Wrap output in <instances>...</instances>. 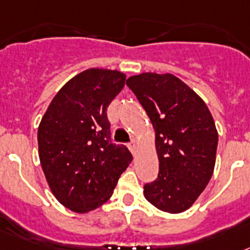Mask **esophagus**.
I'll use <instances>...</instances> for the list:
<instances>
[{"mask_svg":"<svg viewBox=\"0 0 250 250\" xmlns=\"http://www.w3.org/2000/svg\"><path fill=\"white\" fill-rule=\"evenodd\" d=\"M137 148H138L137 142H135V140H133V142H131V143L129 144V149L131 150V153L135 154V153H137Z\"/></svg>","mask_w":250,"mask_h":250,"instance_id":"1","label":"esophagus"}]
</instances>
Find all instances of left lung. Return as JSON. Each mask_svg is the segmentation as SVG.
I'll return each instance as SVG.
<instances>
[{
	"label": "left lung",
	"mask_w": 250,
	"mask_h": 250,
	"mask_svg": "<svg viewBox=\"0 0 250 250\" xmlns=\"http://www.w3.org/2000/svg\"><path fill=\"white\" fill-rule=\"evenodd\" d=\"M126 85L156 134L160 172L144 185V197L161 211H187L213 174L218 143L213 117L201 97L172 74H139Z\"/></svg>",
	"instance_id": "8db88e82"
}]
</instances>
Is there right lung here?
<instances>
[{
    "label": "right lung",
    "instance_id": "right-lung-1",
    "mask_svg": "<svg viewBox=\"0 0 250 250\" xmlns=\"http://www.w3.org/2000/svg\"><path fill=\"white\" fill-rule=\"evenodd\" d=\"M125 79L117 70L78 74L59 90L39 124V160L49 189L76 213L106 203L133 161L125 146L111 142L106 113Z\"/></svg>",
    "mask_w": 250,
    "mask_h": 250
}]
</instances>
